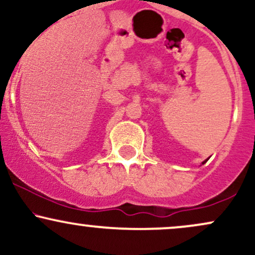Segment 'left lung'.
<instances>
[{"label":"left lung","instance_id":"1","mask_svg":"<svg viewBox=\"0 0 255 255\" xmlns=\"http://www.w3.org/2000/svg\"><path fill=\"white\" fill-rule=\"evenodd\" d=\"M207 160H209V158H207V159H206V160H204V162H203V164H205V163H206V162H207Z\"/></svg>","mask_w":255,"mask_h":255}]
</instances>
